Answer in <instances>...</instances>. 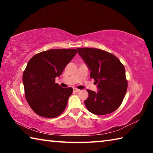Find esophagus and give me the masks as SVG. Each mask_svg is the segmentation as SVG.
<instances>
[{
    "instance_id": "1",
    "label": "esophagus",
    "mask_w": 153,
    "mask_h": 153,
    "mask_svg": "<svg viewBox=\"0 0 153 153\" xmlns=\"http://www.w3.org/2000/svg\"><path fill=\"white\" fill-rule=\"evenodd\" d=\"M74 92H79V91H80V90H79V89H77V88H74Z\"/></svg>"
}]
</instances>
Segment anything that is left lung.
I'll list each match as a JSON object with an SVG mask.
<instances>
[{
	"label": "left lung",
	"instance_id": "1",
	"mask_svg": "<svg viewBox=\"0 0 153 153\" xmlns=\"http://www.w3.org/2000/svg\"><path fill=\"white\" fill-rule=\"evenodd\" d=\"M94 79L98 91L87 90L88 98L84 101L87 109L97 115L113 113L121 105L128 88L125 67L119 59L98 48H77Z\"/></svg>",
	"mask_w": 153,
	"mask_h": 153
}]
</instances>
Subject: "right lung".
Segmentation results:
<instances>
[{"label": "right lung", "mask_w": 153, "mask_h": 153, "mask_svg": "<svg viewBox=\"0 0 153 153\" xmlns=\"http://www.w3.org/2000/svg\"><path fill=\"white\" fill-rule=\"evenodd\" d=\"M76 53V49H51L36 54L28 62L23 74L25 96L38 115L54 118L63 112L73 88L61 87L55 78Z\"/></svg>", "instance_id": "1"}]
</instances>
